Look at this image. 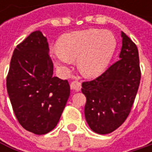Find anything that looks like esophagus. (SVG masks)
<instances>
[{
  "instance_id": "34e87169",
  "label": "esophagus",
  "mask_w": 152,
  "mask_h": 152,
  "mask_svg": "<svg viewBox=\"0 0 152 152\" xmlns=\"http://www.w3.org/2000/svg\"><path fill=\"white\" fill-rule=\"evenodd\" d=\"M70 87H71V89H72L73 91H79L81 90V88H82L81 83L78 82V81H74V82H72L71 84H70Z\"/></svg>"
}]
</instances>
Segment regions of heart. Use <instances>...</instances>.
Instances as JSON below:
<instances>
[{"mask_svg":"<svg viewBox=\"0 0 152 152\" xmlns=\"http://www.w3.org/2000/svg\"><path fill=\"white\" fill-rule=\"evenodd\" d=\"M116 39L109 31L90 29L64 34L58 41V48L50 52L54 65L67 72L72 60L83 76L96 78L106 70L116 49Z\"/></svg>","mask_w":152,"mask_h":152,"instance_id":"obj_1","label":"heart"}]
</instances>
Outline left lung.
<instances>
[{
    "label": "left lung",
    "mask_w": 152,
    "mask_h": 152,
    "mask_svg": "<svg viewBox=\"0 0 152 152\" xmlns=\"http://www.w3.org/2000/svg\"><path fill=\"white\" fill-rule=\"evenodd\" d=\"M121 38L120 60L95 80L82 83L86 97L85 120L91 129L100 135L112 133L125 121L140 83L137 46L123 31Z\"/></svg>",
    "instance_id": "left-lung-1"
}]
</instances>
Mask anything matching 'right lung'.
I'll return each mask as SVG.
<instances>
[{"label":"right lung","mask_w":152,"mask_h":152,"mask_svg":"<svg viewBox=\"0 0 152 152\" xmlns=\"http://www.w3.org/2000/svg\"><path fill=\"white\" fill-rule=\"evenodd\" d=\"M49 46L40 31L31 32L14 50L7 91L21 126L36 135L53 130L70 95L67 80L53 76Z\"/></svg>","instance_id":"1"}]
</instances>
